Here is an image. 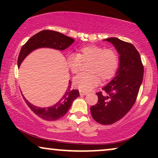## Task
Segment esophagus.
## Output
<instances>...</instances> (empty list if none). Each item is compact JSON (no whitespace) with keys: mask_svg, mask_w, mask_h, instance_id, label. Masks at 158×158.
<instances>
[{"mask_svg":"<svg viewBox=\"0 0 158 158\" xmlns=\"http://www.w3.org/2000/svg\"><path fill=\"white\" fill-rule=\"evenodd\" d=\"M79 94H80V95L85 96V95H87V94H88V92H85V91H79Z\"/></svg>","mask_w":158,"mask_h":158,"instance_id":"34e87169","label":"esophagus"}]
</instances>
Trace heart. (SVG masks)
<instances>
[{"instance_id": "b5f03b06", "label": "heart", "mask_w": 158, "mask_h": 158, "mask_svg": "<svg viewBox=\"0 0 158 158\" xmlns=\"http://www.w3.org/2000/svg\"><path fill=\"white\" fill-rule=\"evenodd\" d=\"M88 62L87 73H81L73 79L75 88L81 91H89L97 87L101 79H112L119 66V56L114 49H105L97 45H85L77 50L76 54L67 56L68 68L73 74L79 73L81 63Z\"/></svg>"}]
</instances>
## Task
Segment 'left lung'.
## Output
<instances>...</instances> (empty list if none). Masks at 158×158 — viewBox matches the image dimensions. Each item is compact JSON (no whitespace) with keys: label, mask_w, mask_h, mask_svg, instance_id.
<instances>
[{"label":"left lung","mask_w":158,"mask_h":158,"mask_svg":"<svg viewBox=\"0 0 158 158\" xmlns=\"http://www.w3.org/2000/svg\"><path fill=\"white\" fill-rule=\"evenodd\" d=\"M110 42L119 53V68L114 79L97 94L98 102L90 107L92 117L102 125H110L122 119L135 104L142 84L143 65L139 53L131 43L117 38Z\"/></svg>","instance_id":"left-lung-1"}]
</instances>
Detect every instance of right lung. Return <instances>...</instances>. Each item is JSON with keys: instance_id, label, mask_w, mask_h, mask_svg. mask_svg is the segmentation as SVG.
Listing matches in <instances>:
<instances>
[{"instance_id": "right-lung-1", "label": "right lung", "mask_w": 158, "mask_h": 158, "mask_svg": "<svg viewBox=\"0 0 158 158\" xmlns=\"http://www.w3.org/2000/svg\"><path fill=\"white\" fill-rule=\"evenodd\" d=\"M74 42L72 38L61 33V32L53 31V30H42L30 38L27 41L26 44L21 48L20 51L19 59H18V66L20 67L23 59L30 52L39 48H52L58 50H64L70 47ZM23 97V95H22ZM79 96L78 90L71 89V81H69L68 89L64 95L53 106L48 108H40L31 104L24 99L25 102L30 108L44 120L53 121L61 118L67 114L70 109L73 100Z\"/></svg>"}]
</instances>
